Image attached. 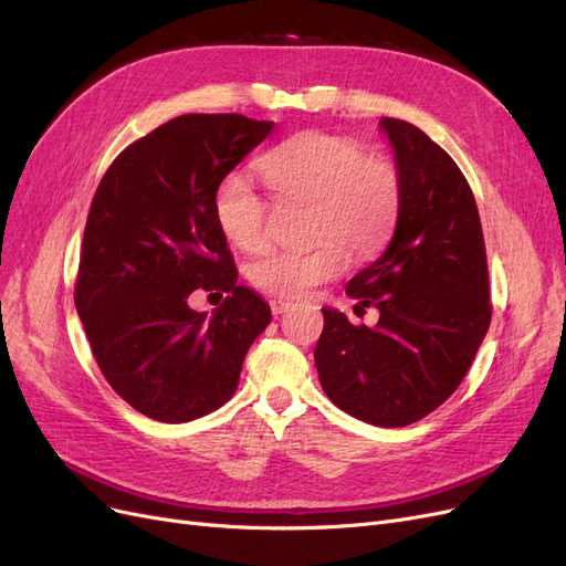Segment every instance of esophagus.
I'll list each match as a JSON object with an SVG mask.
<instances>
[{"mask_svg":"<svg viewBox=\"0 0 566 566\" xmlns=\"http://www.w3.org/2000/svg\"><path fill=\"white\" fill-rule=\"evenodd\" d=\"M269 306H271V314H273V316H279V314H283V312L287 310V306H290V302H287V300H281V297H279V300H271V302H269Z\"/></svg>","mask_w":566,"mask_h":566,"instance_id":"34e87169","label":"esophagus"}]
</instances>
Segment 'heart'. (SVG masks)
Returning <instances> with one entry per match:
<instances>
[{"label":"heart","instance_id":"1","mask_svg":"<svg viewBox=\"0 0 566 566\" xmlns=\"http://www.w3.org/2000/svg\"><path fill=\"white\" fill-rule=\"evenodd\" d=\"M256 167L276 198L312 200V235L321 241L306 252L269 250L250 262L248 279L269 295H306L345 269L342 244L354 256H366L397 224V167L380 156H364V148L347 136L300 132L266 150ZM214 217L233 248L254 252L264 245L269 202L243 175L219 181Z\"/></svg>","mask_w":566,"mask_h":566}]
</instances>
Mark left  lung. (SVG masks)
Here are the masks:
<instances>
[{
	"label": "left lung",
	"instance_id": "8db88e82",
	"mask_svg": "<svg viewBox=\"0 0 566 566\" xmlns=\"http://www.w3.org/2000/svg\"><path fill=\"white\" fill-rule=\"evenodd\" d=\"M401 208L378 260L347 295L380 312L375 328L323 306L318 380L345 413L403 427L432 413L465 378L491 323L486 248L470 186L447 150L416 125L382 117Z\"/></svg>",
	"mask_w": 566,
	"mask_h": 566
}]
</instances>
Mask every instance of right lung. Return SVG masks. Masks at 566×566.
Returning a JSON list of instances; mask_svg holds the SVG:
<instances>
[{"mask_svg":"<svg viewBox=\"0 0 566 566\" xmlns=\"http://www.w3.org/2000/svg\"><path fill=\"white\" fill-rule=\"evenodd\" d=\"M269 119L181 115L125 148L84 227L75 306L96 364L132 408L188 422L233 397L269 304L238 285L214 217L219 181L271 134ZM193 289L228 293L208 317Z\"/></svg>","mask_w":566,"mask_h":566,"instance_id":"1","label":"right lung"}]
</instances>
